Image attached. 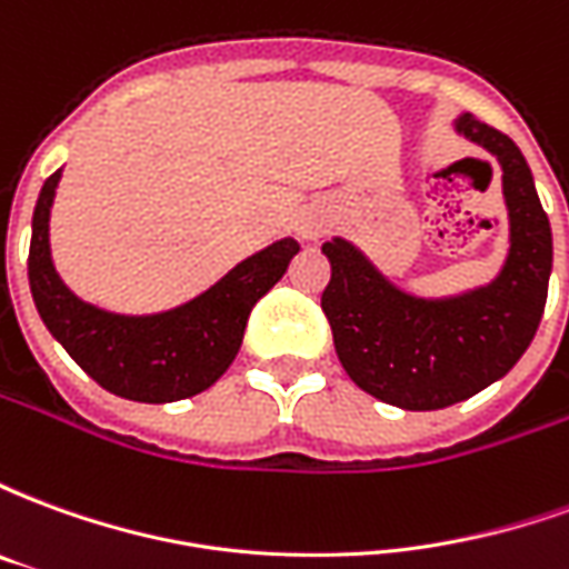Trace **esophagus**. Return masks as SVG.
<instances>
[{"instance_id":"34e87169","label":"esophagus","mask_w":569,"mask_h":569,"mask_svg":"<svg viewBox=\"0 0 569 569\" xmlns=\"http://www.w3.org/2000/svg\"><path fill=\"white\" fill-rule=\"evenodd\" d=\"M332 228V212L329 207H322V203H308V207H301L296 216V231L298 237H305V240H317L326 231Z\"/></svg>"}]
</instances>
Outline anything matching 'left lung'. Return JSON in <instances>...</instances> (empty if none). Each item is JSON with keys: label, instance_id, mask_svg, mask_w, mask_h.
Masks as SVG:
<instances>
[{"label": "left lung", "instance_id": "1", "mask_svg": "<svg viewBox=\"0 0 569 569\" xmlns=\"http://www.w3.org/2000/svg\"><path fill=\"white\" fill-rule=\"evenodd\" d=\"M457 130L502 167L512 249L493 283L423 301L387 283L345 240L322 243L332 261L322 313L338 359L359 390L406 411L448 408L502 378L533 341L549 296L551 228L525 154L476 116H460Z\"/></svg>", "mask_w": 569, "mask_h": 569}]
</instances>
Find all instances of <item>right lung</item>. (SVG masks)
Listing matches in <instances>:
<instances>
[{"mask_svg":"<svg viewBox=\"0 0 569 569\" xmlns=\"http://www.w3.org/2000/svg\"><path fill=\"white\" fill-rule=\"evenodd\" d=\"M60 170L44 179L32 212V301L67 353L109 393L133 402H176L203 393L234 362L249 310L256 308L298 252L292 237L240 261L219 283L182 308L154 317H118L84 305L57 277L48 249V212Z\"/></svg>","mask_w":569,"mask_h":569,"instance_id":"1","label":"right lung"}]
</instances>
